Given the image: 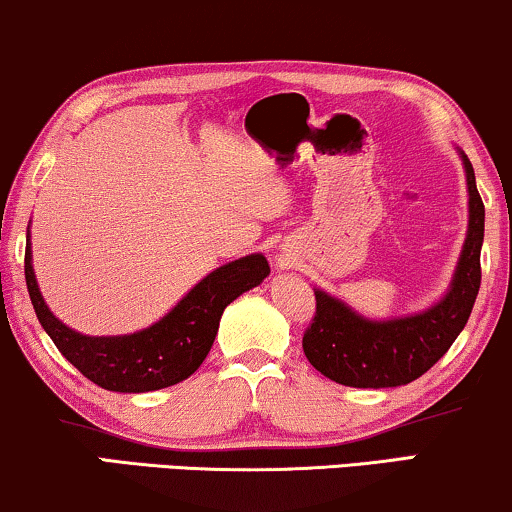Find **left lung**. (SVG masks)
Wrapping results in <instances>:
<instances>
[{"label":"left lung","instance_id":"1","mask_svg":"<svg viewBox=\"0 0 512 512\" xmlns=\"http://www.w3.org/2000/svg\"><path fill=\"white\" fill-rule=\"evenodd\" d=\"M468 186V230L452 284L429 310L373 321L342 300L314 289L317 312L303 335L307 361L328 380L356 389L401 387L424 375L443 356L471 317L480 289L485 205L471 160L459 151Z\"/></svg>","mask_w":512,"mask_h":512}]
</instances>
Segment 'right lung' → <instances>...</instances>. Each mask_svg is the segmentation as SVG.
<instances>
[{
	"label": "right lung",
	"mask_w": 512,
	"mask_h": 512,
	"mask_svg": "<svg viewBox=\"0 0 512 512\" xmlns=\"http://www.w3.org/2000/svg\"><path fill=\"white\" fill-rule=\"evenodd\" d=\"M270 275L263 254H249L221 265L200 279L163 319L130 335H81L48 310L32 268L27 230L25 282L39 324L51 335L60 354L90 382L121 394H144L172 387L191 377L205 361L219 331L221 314L244 291Z\"/></svg>",
	"instance_id": "right-lung-1"
}]
</instances>
